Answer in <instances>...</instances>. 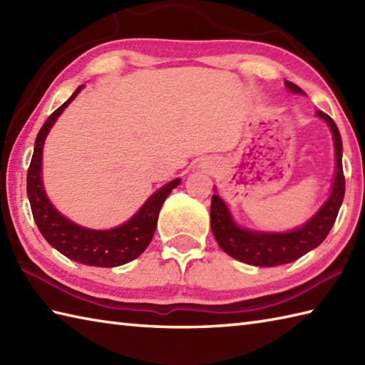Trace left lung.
Here are the masks:
<instances>
[{
  "instance_id": "obj_1",
  "label": "left lung",
  "mask_w": 365,
  "mask_h": 365,
  "mask_svg": "<svg viewBox=\"0 0 365 365\" xmlns=\"http://www.w3.org/2000/svg\"><path fill=\"white\" fill-rule=\"evenodd\" d=\"M287 87L294 93L302 90L292 82H284ZM318 117L327 121L331 126L335 140V160H337V174L332 185L331 197L321 207L319 212L309 223L299 230L284 234H266L242 230L234 223L226 204L217 195L212 196L210 205V226L218 245L225 252L242 262L259 267H274L288 264L301 258L310 250L317 248L323 242L339 215L340 205L345 196V175L341 166V138L337 125L327 113L318 110Z\"/></svg>"
}]
</instances>
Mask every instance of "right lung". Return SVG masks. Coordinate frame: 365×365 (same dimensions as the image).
<instances>
[{"label": "right lung", "instance_id": "1", "mask_svg": "<svg viewBox=\"0 0 365 365\" xmlns=\"http://www.w3.org/2000/svg\"><path fill=\"white\" fill-rule=\"evenodd\" d=\"M82 90L78 87L73 96L66 103L61 104L42 125L38 138L34 142L33 158L26 174V192L30 199L33 218L38 225L41 234L53 248L58 250L61 255L76 262L87 264L96 267H117L138 258L140 253L145 252L150 240H152L156 223H158V213L164 199L169 196L180 180H173L164 185L148 201L142 205V209L135 215L115 230L109 231H93L71 223L69 220L60 215L48 202L41 180V163H42V147H44L46 135L50 128L58 118L60 113L66 109V106L77 96Z\"/></svg>", "mask_w": 365, "mask_h": 365}]
</instances>
